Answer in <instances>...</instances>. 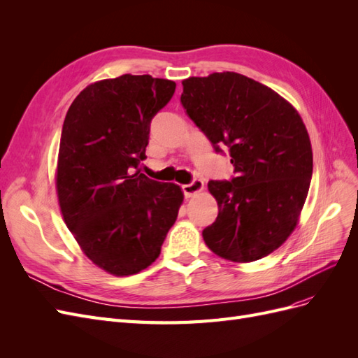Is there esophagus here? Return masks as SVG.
I'll use <instances>...</instances> for the list:
<instances>
[{
  "label": "esophagus",
  "mask_w": 358,
  "mask_h": 358,
  "mask_svg": "<svg viewBox=\"0 0 358 358\" xmlns=\"http://www.w3.org/2000/svg\"><path fill=\"white\" fill-rule=\"evenodd\" d=\"M203 187H204L203 180H200V179L192 180L191 183H187V185L182 187L183 196H185L187 199H189V197H192V196H196V194H199L200 191H203Z\"/></svg>",
  "instance_id": "esophagus-1"
}]
</instances>
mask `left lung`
<instances>
[{"label":"left lung","mask_w":358,"mask_h":358,"mask_svg":"<svg viewBox=\"0 0 358 358\" xmlns=\"http://www.w3.org/2000/svg\"><path fill=\"white\" fill-rule=\"evenodd\" d=\"M180 103L216 152L229 148L234 178L210 180L218 216L203 230L210 251L234 263L272 254L296 229L312 178L299 112L266 85L224 71L182 82Z\"/></svg>","instance_id":"8db88e82"}]
</instances>
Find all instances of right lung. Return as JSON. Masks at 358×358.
I'll return each instance as SVG.
<instances>
[{"mask_svg":"<svg viewBox=\"0 0 358 358\" xmlns=\"http://www.w3.org/2000/svg\"><path fill=\"white\" fill-rule=\"evenodd\" d=\"M175 90L173 80L124 74L86 86L64 119L57 169L62 218L85 255L110 275L152 264L178 218L180 187L134 171L146 158L150 121Z\"/></svg>","mask_w":358,"mask_h":358,"instance_id":"obj_1","label":"right lung"}]
</instances>
